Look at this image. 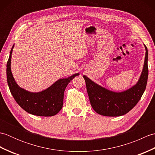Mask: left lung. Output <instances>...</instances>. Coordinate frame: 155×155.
Segmentation results:
<instances>
[{"instance_id": "8db88e82", "label": "left lung", "mask_w": 155, "mask_h": 155, "mask_svg": "<svg viewBox=\"0 0 155 155\" xmlns=\"http://www.w3.org/2000/svg\"><path fill=\"white\" fill-rule=\"evenodd\" d=\"M144 46L146 52L143 71L137 83L126 91H110L83 76L91 107L96 113L103 116L119 117L127 114L138 103L145 91L149 74L148 50Z\"/></svg>"}]
</instances>
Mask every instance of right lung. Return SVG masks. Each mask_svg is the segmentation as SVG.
I'll return each instance as SVG.
<instances>
[{
	"instance_id": "1",
	"label": "right lung",
	"mask_w": 155,
	"mask_h": 155,
	"mask_svg": "<svg viewBox=\"0 0 155 155\" xmlns=\"http://www.w3.org/2000/svg\"><path fill=\"white\" fill-rule=\"evenodd\" d=\"M14 46L13 45L6 64V78L9 89L15 100L22 109L31 114L41 117H52L57 114L62 108L66 87L79 74L76 73L68 78H60L47 89L41 92L28 91L18 86L11 72V57Z\"/></svg>"
}]
</instances>
